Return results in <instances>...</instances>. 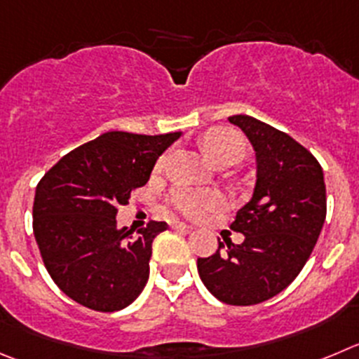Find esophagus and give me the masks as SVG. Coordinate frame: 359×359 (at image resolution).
Wrapping results in <instances>:
<instances>
[{"label": "esophagus", "instance_id": "obj_1", "mask_svg": "<svg viewBox=\"0 0 359 359\" xmlns=\"http://www.w3.org/2000/svg\"><path fill=\"white\" fill-rule=\"evenodd\" d=\"M172 229L177 230H191V226L187 223H182V221H172Z\"/></svg>", "mask_w": 359, "mask_h": 359}]
</instances>
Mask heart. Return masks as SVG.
<instances>
[{"label": "heart", "instance_id": "obj_1", "mask_svg": "<svg viewBox=\"0 0 359 359\" xmlns=\"http://www.w3.org/2000/svg\"><path fill=\"white\" fill-rule=\"evenodd\" d=\"M202 149L207 159L212 164L237 163L246 152V143L236 130L225 127H214L207 130L202 140ZM163 166V159L157 163V168ZM221 205V196L214 191L205 189H180L173 193L172 207L187 217H202L203 214L217 209Z\"/></svg>", "mask_w": 359, "mask_h": 359}]
</instances>
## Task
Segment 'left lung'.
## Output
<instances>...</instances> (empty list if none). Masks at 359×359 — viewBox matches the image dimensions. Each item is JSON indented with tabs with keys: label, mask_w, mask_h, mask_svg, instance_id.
I'll use <instances>...</instances> for the list:
<instances>
[{
	"label": "left lung",
	"mask_w": 359,
	"mask_h": 359,
	"mask_svg": "<svg viewBox=\"0 0 359 359\" xmlns=\"http://www.w3.org/2000/svg\"><path fill=\"white\" fill-rule=\"evenodd\" d=\"M229 122L255 150L253 195L230 225L244 241L219 243L196 264L214 297L250 306L287 289L310 259L326 219V184L319 161L289 134L248 115Z\"/></svg>",
	"instance_id": "obj_1"
}]
</instances>
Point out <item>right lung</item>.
<instances>
[{
    "label": "right lung",
    "instance_id": "right-lung-1",
    "mask_svg": "<svg viewBox=\"0 0 359 359\" xmlns=\"http://www.w3.org/2000/svg\"><path fill=\"white\" fill-rule=\"evenodd\" d=\"M182 133L111 130L63 156L39 182L33 233L46 269L76 303L118 311L145 289L152 241L166 230L150 221L133 236L116 226L118 205L149 182L161 154Z\"/></svg>",
    "mask_w": 359,
    "mask_h": 359
}]
</instances>
